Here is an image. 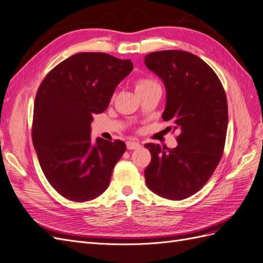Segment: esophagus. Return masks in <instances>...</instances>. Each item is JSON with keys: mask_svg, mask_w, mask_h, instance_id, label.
Segmentation results:
<instances>
[{"mask_svg": "<svg viewBox=\"0 0 263 263\" xmlns=\"http://www.w3.org/2000/svg\"><path fill=\"white\" fill-rule=\"evenodd\" d=\"M126 145H127V148H128L129 150H134V149H137V148L140 147L139 142H138V141H135V140L127 141Z\"/></svg>", "mask_w": 263, "mask_h": 263, "instance_id": "1", "label": "esophagus"}]
</instances>
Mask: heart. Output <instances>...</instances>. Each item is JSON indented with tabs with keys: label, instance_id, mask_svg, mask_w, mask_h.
Returning <instances> with one entry per match:
<instances>
[{
	"label": "heart",
	"instance_id": "obj_1",
	"mask_svg": "<svg viewBox=\"0 0 263 263\" xmlns=\"http://www.w3.org/2000/svg\"><path fill=\"white\" fill-rule=\"evenodd\" d=\"M136 92H142V91H146L148 89H151V87L154 86H160L159 83L153 79H139V80L136 82Z\"/></svg>",
	"mask_w": 263,
	"mask_h": 263
}]
</instances>
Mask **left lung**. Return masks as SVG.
<instances>
[{
	"label": "left lung",
	"instance_id": "left-lung-1",
	"mask_svg": "<svg viewBox=\"0 0 263 263\" xmlns=\"http://www.w3.org/2000/svg\"><path fill=\"white\" fill-rule=\"evenodd\" d=\"M145 65L165 86L163 121L180 130L176 148L145 145L151 154L145 169L147 186L164 198L184 200L205 185L224 153L226 94L214 70L191 52H151Z\"/></svg>",
	"mask_w": 263,
	"mask_h": 263
}]
</instances>
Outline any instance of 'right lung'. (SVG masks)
Returning a JSON list of instances; mask_svg holds the SVG:
<instances>
[{
    "mask_svg": "<svg viewBox=\"0 0 263 263\" xmlns=\"http://www.w3.org/2000/svg\"><path fill=\"white\" fill-rule=\"evenodd\" d=\"M133 70L129 59L104 52H80L46 76L34 105L33 138L39 164L63 197L85 202L107 189L126 150L122 140L91 142L94 114L107 108L116 86Z\"/></svg>",
    "mask_w": 263,
    "mask_h": 263,
    "instance_id": "obj_1",
    "label": "right lung"
}]
</instances>
